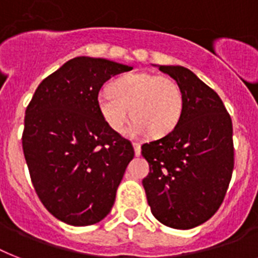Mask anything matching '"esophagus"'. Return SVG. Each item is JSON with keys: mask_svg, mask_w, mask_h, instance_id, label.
<instances>
[{"mask_svg": "<svg viewBox=\"0 0 258 258\" xmlns=\"http://www.w3.org/2000/svg\"><path fill=\"white\" fill-rule=\"evenodd\" d=\"M133 146H134V150H135L136 156H140V154H142V148H140V144L139 143H133Z\"/></svg>", "mask_w": 258, "mask_h": 258, "instance_id": "obj_1", "label": "esophagus"}]
</instances>
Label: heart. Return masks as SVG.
<instances>
[{
    "label": "heart",
    "mask_w": 258,
    "mask_h": 258,
    "mask_svg": "<svg viewBox=\"0 0 258 258\" xmlns=\"http://www.w3.org/2000/svg\"><path fill=\"white\" fill-rule=\"evenodd\" d=\"M96 102L103 120L115 133H122L133 114L130 134L134 136L167 135L177 125L184 108L177 82L151 73H131L115 79L111 90L99 93Z\"/></svg>",
    "instance_id": "1"
}]
</instances>
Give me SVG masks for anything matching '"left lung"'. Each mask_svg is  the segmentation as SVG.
Wrapping results in <instances>:
<instances>
[{
  "mask_svg": "<svg viewBox=\"0 0 258 258\" xmlns=\"http://www.w3.org/2000/svg\"><path fill=\"white\" fill-rule=\"evenodd\" d=\"M180 86L183 115L162 139L142 146L150 164L143 179L151 212L162 224L190 229L216 213L234 165L233 127L223 100L183 66H158Z\"/></svg>",
  "mask_w": 258,
  "mask_h": 258,
  "instance_id": "obj_1",
  "label": "left lung"
}]
</instances>
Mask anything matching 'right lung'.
Here are the masks:
<instances>
[{
	"instance_id": "right-lung-1",
	"label": "right lung",
	"mask_w": 258,
	"mask_h": 258,
	"mask_svg": "<svg viewBox=\"0 0 258 258\" xmlns=\"http://www.w3.org/2000/svg\"><path fill=\"white\" fill-rule=\"evenodd\" d=\"M133 66L77 56L39 83L25 112L22 148L39 200L60 221L86 227L110 213L134 148L106 124L98 94Z\"/></svg>"
}]
</instances>
